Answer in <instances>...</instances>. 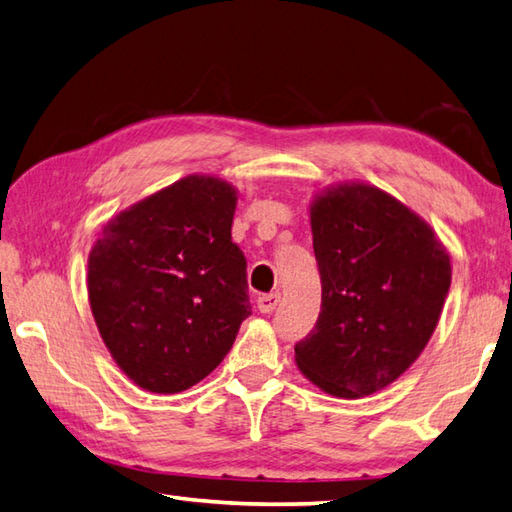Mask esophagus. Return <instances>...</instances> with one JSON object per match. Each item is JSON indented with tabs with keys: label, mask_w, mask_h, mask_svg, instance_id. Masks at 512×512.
I'll return each instance as SVG.
<instances>
[{
	"label": "esophagus",
	"mask_w": 512,
	"mask_h": 512,
	"mask_svg": "<svg viewBox=\"0 0 512 512\" xmlns=\"http://www.w3.org/2000/svg\"><path fill=\"white\" fill-rule=\"evenodd\" d=\"M279 303H281V295H279V292H270V295H262V297L257 299V308L262 310L264 314H268V312L277 310Z\"/></svg>",
	"instance_id": "obj_1"
}]
</instances>
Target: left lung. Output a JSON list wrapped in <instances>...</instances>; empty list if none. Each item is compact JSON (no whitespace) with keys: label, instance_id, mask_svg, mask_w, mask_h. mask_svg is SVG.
Masks as SVG:
<instances>
[{"label":"left lung","instance_id":"obj_1","mask_svg":"<svg viewBox=\"0 0 512 512\" xmlns=\"http://www.w3.org/2000/svg\"><path fill=\"white\" fill-rule=\"evenodd\" d=\"M321 312L295 361L341 398L387 387L436 330L451 262L429 224L369 184H347L312 204Z\"/></svg>","mask_w":512,"mask_h":512}]
</instances>
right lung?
I'll return each instance as SVG.
<instances>
[{
  "mask_svg": "<svg viewBox=\"0 0 512 512\" xmlns=\"http://www.w3.org/2000/svg\"><path fill=\"white\" fill-rule=\"evenodd\" d=\"M237 195L189 176L103 228L90 253L94 321L118 367L178 394L224 361L250 314L246 257L231 239Z\"/></svg>",
  "mask_w": 512,
  "mask_h": 512,
  "instance_id": "1",
  "label": "right lung"
}]
</instances>
